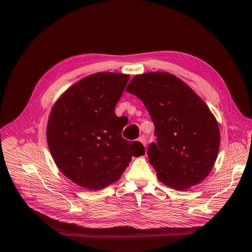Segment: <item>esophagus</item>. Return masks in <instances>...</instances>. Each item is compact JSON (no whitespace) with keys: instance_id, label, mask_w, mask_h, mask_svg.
I'll use <instances>...</instances> for the list:
<instances>
[{"instance_id":"obj_1","label":"esophagus","mask_w":252,"mask_h":252,"mask_svg":"<svg viewBox=\"0 0 252 252\" xmlns=\"http://www.w3.org/2000/svg\"><path fill=\"white\" fill-rule=\"evenodd\" d=\"M138 141H139V142H141V143H142V146H143V147H145V148L147 147V145H146V142H147V140H146L145 136H140V137L138 138Z\"/></svg>"}]
</instances>
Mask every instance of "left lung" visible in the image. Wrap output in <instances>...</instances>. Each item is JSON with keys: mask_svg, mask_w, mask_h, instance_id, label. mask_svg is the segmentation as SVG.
Here are the masks:
<instances>
[{"mask_svg": "<svg viewBox=\"0 0 252 252\" xmlns=\"http://www.w3.org/2000/svg\"><path fill=\"white\" fill-rule=\"evenodd\" d=\"M126 92L142 100L155 125L157 142L148 156L158 181L177 190L204 181L218 158L220 132L203 99L164 71L133 77Z\"/></svg>", "mask_w": 252, "mask_h": 252, "instance_id": "1", "label": "left lung"}]
</instances>
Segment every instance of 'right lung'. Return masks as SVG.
Wrapping results in <instances>:
<instances>
[{
  "label": "right lung",
  "mask_w": 252,
  "mask_h": 252,
  "mask_svg": "<svg viewBox=\"0 0 252 252\" xmlns=\"http://www.w3.org/2000/svg\"><path fill=\"white\" fill-rule=\"evenodd\" d=\"M129 76L96 73L69 87L55 102L47 126L51 155L62 173L97 190L118 182L131 157L145 155L138 141L122 136L115 106Z\"/></svg>",
  "instance_id": "obj_1"
}]
</instances>
